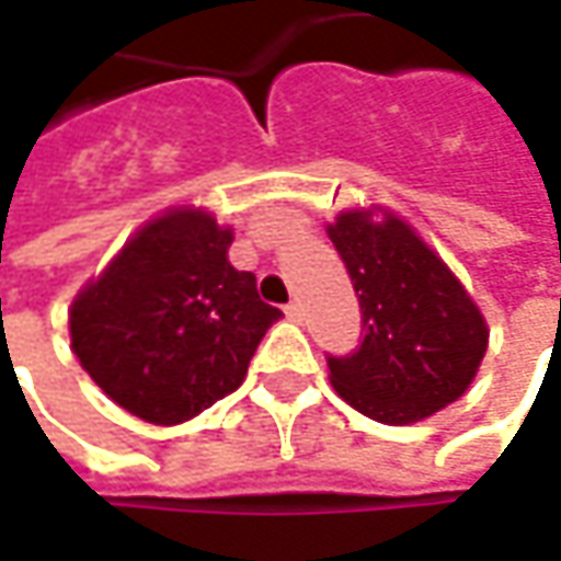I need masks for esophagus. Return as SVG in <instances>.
I'll use <instances>...</instances> for the list:
<instances>
[{"label": "esophagus", "instance_id": "1", "mask_svg": "<svg viewBox=\"0 0 561 561\" xmlns=\"http://www.w3.org/2000/svg\"><path fill=\"white\" fill-rule=\"evenodd\" d=\"M285 313H288L295 323H301V317H305V305H301V301H291V305L285 307Z\"/></svg>", "mask_w": 561, "mask_h": 561}]
</instances>
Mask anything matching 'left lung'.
Here are the masks:
<instances>
[{"label": "left lung", "mask_w": 561, "mask_h": 561, "mask_svg": "<svg viewBox=\"0 0 561 561\" xmlns=\"http://www.w3.org/2000/svg\"><path fill=\"white\" fill-rule=\"evenodd\" d=\"M327 234L364 313L357 352L329 357L335 392L389 426L417 424L461 399L490 329L443 256L389 209H345Z\"/></svg>", "instance_id": "1"}]
</instances>
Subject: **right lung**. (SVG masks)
<instances>
[{
    "instance_id": "obj_1",
    "label": "right lung",
    "mask_w": 561,
    "mask_h": 561,
    "mask_svg": "<svg viewBox=\"0 0 561 561\" xmlns=\"http://www.w3.org/2000/svg\"><path fill=\"white\" fill-rule=\"evenodd\" d=\"M232 238L207 209H165L71 301V352L147 424H184L234 392L282 317L260 301L254 273L229 263Z\"/></svg>"
}]
</instances>
